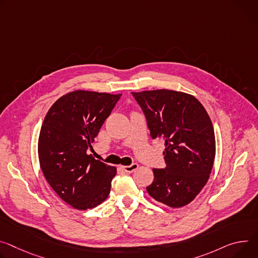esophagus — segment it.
<instances>
[{
  "label": "esophagus",
  "instance_id": "1",
  "mask_svg": "<svg viewBox=\"0 0 258 258\" xmlns=\"http://www.w3.org/2000/svg\"><path fill=\"white\" fill-rule=\"evenodd\" d=\"M138 168H139L138 163H132V165H130V166H123V167H121V169H122L124 172H126V173H132V172L136 171Z\"/></svg>",
  "mask_w": 258,
  "mask_h": 258
}]
</instances>
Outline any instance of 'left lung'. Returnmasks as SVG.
Wrapping results in <instances>:
<instances>
[{
    "label": "left lung",
    "mask_w": 258,
    "mask_h": 258,
    "mask_svg": "<svg viewBox=\"0 0 258 258\" xmlns=\"http://www.w3.org/2000/svg\"><path fill=\"white\" fill-rule=\"evenodd\" d=\"M141 107L152 139H162L167 167L153 169L146 187L155 201L172 208L188 205L206 185L216 146L212 121L204 106L188 93L157 89L132 92Z\"/></svg>",
    "instance_id": "obj_1"
}]
</instances>
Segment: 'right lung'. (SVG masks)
I'll list each match as a JSON object with an SVG mask.
<instances>
[{
	"instance_id": "right-lung-1",
	"label": "right lung",
	"mask_w": 258,
	"mask_h": 258,
	"mask_svg": "<svg viewBox=\"0 0 258 258\" xmlns=\"http://www.w3.org/2000/svg\"><path fill=\"white\" fill-rule=\"evenodd\" d=\"M120 97L75 90L45 116L38 141L41 170L58 197L77 210L95 208L110 194L116 168L86 152Z\"/></svg>"
}]
</instances>
